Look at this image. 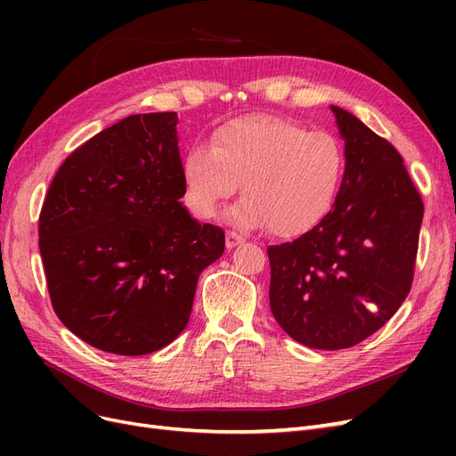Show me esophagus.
Wrapping results in <instances>:
<instances>
[{
	"label": "esophagus",
	"mask_w": 456,
	"mask_h": 456,
	"mask_svg": "<svg viewBox=\"0 0 456 456\" xmlns=\"http://www.w3.org/2000/svg\"><path fill=\"white\" fill-rule=\"evenodd\" d=\"M243 241H245V238H243V236H240L238 232H233V230L226 232V247H228V249H233V247L241 245Z\"/></svg>",
	"instance_id": "obj_1"
}]
</instances>
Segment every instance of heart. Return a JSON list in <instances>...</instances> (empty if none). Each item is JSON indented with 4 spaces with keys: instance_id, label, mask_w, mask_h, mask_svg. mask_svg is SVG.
<instances>
[{
    "instance_id": "b5f03b06",
    "label": "heart",
    "mask_w": 456,
    "mask_h": 456,
    "mask_svg": "<svg viewBox=\"0 0 456 456\" xmlns=\"http://www.w3.org/2000/svg\"><path fill=\"white\" fill-rule=\"evenodd\" d=\"M346 158L329 133H308L275 116L232 119L213 134L209 150L191 148L183 163L184 200L200 218L238 190L245 196L230 218L270 226L281 238L315 228L333 209Z\"/></svg>"
}]
</instances>
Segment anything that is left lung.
I'll return each instance as SVG.
<instances>
[{"label":"left lung","instance_id":"1","mask_svg":"<svg viewBox=\"0 0 456 456\" xmlns=\"http://www.w3.org/2000/svg\"><path fill=\"white\" fill-rule=\"evenodd\" d=\"M344 139L333 209L291 243L270 245V308L285 333L317 350L350 348L407 298L424 203L399 151L330 106Z\"/></svg>","mask_w":456,"mask_h":456}]
</instances>
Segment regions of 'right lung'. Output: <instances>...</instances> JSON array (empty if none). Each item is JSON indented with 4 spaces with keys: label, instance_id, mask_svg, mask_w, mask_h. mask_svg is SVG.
Instances as JSON below:
<instances>
[{
    "label": "right lung",
    "instance_id": "add662e5",
    "mask_svg": "<svg viewBox=\"0 0 456 456\" xmlns=\"http://www.w3.org/2000/svg\"><path fill=\"white\" fill-rule=\"evenodd\" d=\"M176 114H134L76 148L39 213L51 305L102 352L144 355L183 333L224 232L181 203Z\"/></svg>",
    "mask_w": 456,
    "mask_h": 456
}]
</instances>
